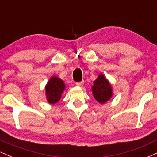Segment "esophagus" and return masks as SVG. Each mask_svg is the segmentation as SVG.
I'll return each instance as SVG.
<instances>
[{
    "instance_id": "1",
    "label": "esophagus",
    "mask_w": 157,
    "mask_h": 157,
    "mask_svg": "<svg viewBox=\"0 0 157 157\" xmlns=\"http://www.w3.org/2000/svg\"><path fill=\"white\" fill-rule=\"evenodd\" d=\"M84 83V81H81V82H76V86H82V85Z\"/></svg>"
}]
</instances>
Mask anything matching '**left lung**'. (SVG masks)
<instances>
[{
    "mask_svg": "<svg viewBox=\"0 0 157 157\" xmlns=\"http://www.w3.org/2000/svg\"><path fill=\"white\" fill-rule=\"evenodd\" d=\"M91 89L94 97L100 103H105L112 97L111 84L102 74L99 75L98 78L94 82Z\"/></svg>",
    "mask_w": 157,
    "mask_h": 157,
    "instance_id": "1",
    "label": "left lung"
}]
</instances>
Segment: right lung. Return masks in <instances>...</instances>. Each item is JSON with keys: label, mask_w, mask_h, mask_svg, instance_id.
Here are the masks:
<instances>
[{"label": "right lung", "mask_w": 157, "mask_h": 157, "mask_svg": "<svg viewBox=\"0 0 157 157\" xmlns=\"http://www.w3.org/2000/svg\"><path fill=\"white\" fill-rule=\"evenodd\" d=\"M64 89L63 81L59 77H52L46 86V94L48 102L51 104L58 102Z\"/></svg>", "instance_id": "add662e5"}]
</instances>
